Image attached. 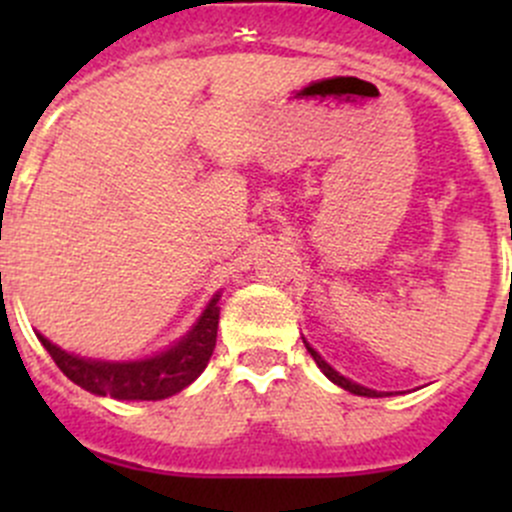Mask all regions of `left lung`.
Here are the masks:
<instances>
[{
	"label": "left lung",
	"mask_w": 512,
	"mask_h": 512,
	"mask_svg": "<svg viewBox=\"0 0 512 512\" xmlns=\"http://www.w3.org/2000/svg\"><path fill=\"white\" fill-rule=\"evenodd\" d=\"M302 339H304V337H302ZM304 347H307V352L312 354V359L317 361V366H319V369H322V374L327 376V379L332 381V384L342 386L344 391H349V394H356V396H369V399H381V396H391V394H386V391H374V389H369V386H361V384H356V381L347 379V376L339 374V371L334 369V366H329L327 361H324V356L319 354L317 349H314L312 344L307 342V339H304Z\"/></svg>",
	"instance_id": "8db88e82"
}]
</instances>
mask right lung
<instances>
[{
	"instance_id": "add662e5",
	"label": "right lung",
	"mask_w": 512,
	"mask_h": 512,
	"mask_svg": "<svg viewBox=\"0 0 512 512\" xmlns=\"http://www.w3.org/2000/svg\"><path fill=\"white\" fill-rule=\"evenodd\" d=\"M218 302L220 292H215L193 327L178 342L141 359H91L56 347L44 334L36 337L56 366L81 389L118 401H160L193 384L208 366L218 339Z\"/></svg>"
}]
</instances>
